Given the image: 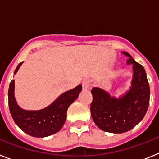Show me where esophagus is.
Masks as SVG:
<instances>
[{"label":"esophagus","instance_id":"obj_1","mask_svg":"<svg viewBox=\"0 0 159 159\" xmlns=\"http://www.w3.org/2000/svg\"><path fill=\"white\" fill-rule=\"evenodd\" d=\"M82 85H83V89L87 91V90L89 89L90 88V81L88 80H84L82 83Z\"/></svg>","mask_w":159,"mask_h":159}]
</instances>
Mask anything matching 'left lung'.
<instances>
[{"label":"left lung","instance_id":"obj_1","mask_svg":"<svg viewBox=\"0 0 159 159\" xmlns=\"http://www.w3.org/2000/svg\"><path fill=\"white\" fill-rule=\"evenodd\" d=\"M122 53L128 57L127 65H131L133 68L130 88L118 98L99 88L92 90V119L99 129L114 134L134 128L145 116L150 102V86L144 67L128 52Z\"/></svg>","mask_w":159,"mask_h":159}]
</instances>
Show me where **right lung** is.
Wrapping results in <instances>:
<instances>
[{
    "instance_id": "right-lung-1",
    "label": "right lung",
    "mask_w": 159,
    "mask_h": 159,
    "mask_svg": "<svg viewBox=\"0 0 159 159\" xmlns=\"http://www.w3.org/2000/svg\"><path fill=\"white\" fill-rule=\"evenodd\" d=\"M23 62L16 67V74ZM82 91L80 84L64 92L54 102L37 111L25 110L17 104L15 98V81L12 80L8 88V106L14 122L24 132L32 137L43 138L56 134L62 128L67 118V108L78 98Z\"/></svg>"
}]
</instances>
